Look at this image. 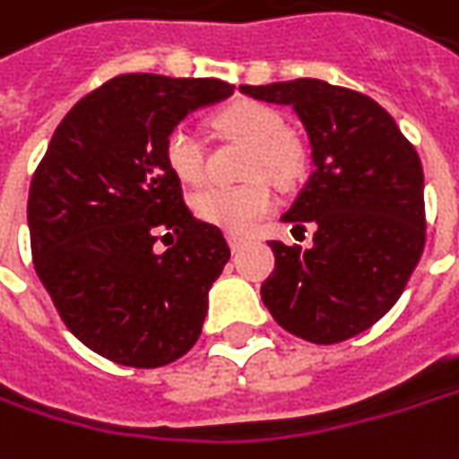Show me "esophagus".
<instances>
[{"mask_svg": "<svg viewBox=\"0 0 459 459\" xmlns=\"http://www.w3.org/2000/svg\"><path fill=\"white\" fill-rule=\"evenodd\" d=\"M227 240H230V247H232V253H238V250L242 247V242H245V238H240V235H230Z\"/></svg>", "mask_w": 459, "mask_h": 459, "instance_id": "esophagus-1", "label": "esophagus"}]
</instances>
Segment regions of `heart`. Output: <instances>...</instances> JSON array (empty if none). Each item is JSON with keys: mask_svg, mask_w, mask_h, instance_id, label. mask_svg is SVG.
Listing matches in <instances>:
<instances>
[{"mask_svg": "<svg viewBox=\"0 0 459 459\" xmlns=\"http://www.w3.org/2000/svg\"><path fill=\"white\" fill-rule=\"evenodd\" d=\"M217 126L227 134L253 144L250 172H265L279 186H289L299 175V152L287 142L284 118L265 105L242 103L224 110ZM165 162L183 183L198 186L209 175V152L204 136L188 124H180L165 139ZM273 204L271 186L255 178L242 186L214 183L198 191L194 198L195 214L221 230L245 232Z\"/></svg>", "mask_w": 459, "mask_h": 459, "instance_id": "heart-1", "label": "heart"}]
</instances>
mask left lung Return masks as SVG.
<instances>
[{"instance_id":"left-lung-1","label":"left lung","mask_w":459,"mask_h":459,"mask_svg":"<svg viewBox=\"0 0 459 459\" xmlns=\"http://www.w3.org/2000/svg\"><path fill=\"white\" fill-rule=\"evenodd\" d=\"M240 92L289 105L312 157V175L281 217L294 230L312 221V247L268 242L276 268L261 287L264 305L309 343L354 338L401 299L424 253L421 160L393 116L354 90L291 80Z\"/></svg>"}]
</instances>
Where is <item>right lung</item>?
<instances>
[{"mask_svg": "<svg viewBox=\"0 0 459 459\" xmlns=\"http://www.w3.org/2000/svg\"><path fill=\"white\" fill-rule=\"evenodd\" d=\"M232 90L221 80L113 77L64 116L35 170V273L66 328L116 364L165 367L201 335L230 245L183 204L165 139ZM162 231L176 238L168 251L153 247Z\"/></svg>", "mask_w": 459, "mask_h": 459, "instance_id": "obj_1", "label": "right lung"}]
</instances>
